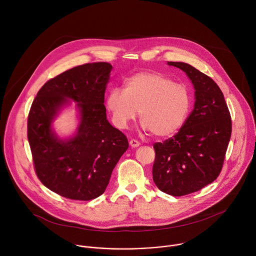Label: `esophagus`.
Returning a JSON list of instances; mask_svg holds the SVG:
<instances>
[{"label":"esophagus","instance_id":"obj_1","mask_svg":"<svg viewBox=\"0 0 256 256\" xmlns=\"http://www.w3.org/2000/svg\"><path fill=\"white\" fill-rule=\"evenodd\" d=\"M130 144L132 148H136V147H138V146H140V142L134 140V138H132L130 140Z\"/></svg>","mask_w":256,"mask_h":256}]
</instances>
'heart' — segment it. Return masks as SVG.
Here are the masks:
<instances>
[{
  "instance_id": "heart-1",
  "label": "heart",
  "mask_w": 256,
  "mask_h": 256,
  "mask_svg": "<svg viewBox=\"0 0 256 256\" xmlns=\"http://www.w3.org/2000/svg\"><path fill=\"white\" fill-rule=\"evenodd\" d=\"M114 124L126 128L140 110L142 128L157 138H168L186 122L192 106L188 89L156 72H140L124 82V89L109 90L105 98Z\"/></svg>"
}]
</instances>
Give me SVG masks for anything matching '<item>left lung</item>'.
<instances>
[{"mask_svg":"<svg viewBox=\"0 0 256 256\" xmlns=\"http://www.w3.org/2000/svg\"><path fill=\"white\" fill-rule=\"evenodd\" d=\"M184 70L194 88V110L179 132L155 142L153 180L163 192L182 196L200 190L220 174L231 138V116L212 78L194 66L168 62Z\"/></svg>","mask_w":256,"mask_h":256,"instance_id":"obj_1","label":"left lung"}]
</instances>
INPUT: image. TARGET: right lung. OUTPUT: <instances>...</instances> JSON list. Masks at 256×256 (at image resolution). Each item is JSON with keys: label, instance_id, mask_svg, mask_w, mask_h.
Instances as JSON below:
<instances>
[{"label": "right lung", "instance_id": "obj_1", "mask_svg": "<svg viewBox=\"0 0 256 256\" xmlns=\"http://www.w3.org/2000/svg\"><path fill=\"white\" fill-rule=\"evenodd\" d=\"M112 66L99 62L70 68L48 80L32 102L27 136L35 172L42 184L60 196L90 200L101 196L128 148L126 136L106 118L104 93ZM76 102V134L60 139L52 128L60 109Z\"/></svg>", "mask_w": 256, "mask_h": 256}]
</instances>
